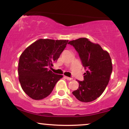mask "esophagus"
<instances>
[{"mask_svg":"<svg viewBox=\"0 0 129 129\" xmlns=\"http://www.w3.org/2000/svg\"><path fill=\"white\" fill-rule=\"evenodd\" d=\"M65 78H66V79H67V80H69V81H70V80H72V79H72V78H69V77H67V76H65Z\"/></svg>","mask_w":129,"mask_h":129,"instance_id":"1","label":"esophagus"}]
</instances>
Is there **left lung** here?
<instances>
[{
	"instance_id": "obj_1",
	"label": "left lung",
	"mask_w": 129,
	"mask_h": 129,
	"mask_svg": "<svg viewBox=\"0 0 129 129\" xmlns=\"http://www.w3.org/2000/svg\"><path fill=\"white\" fill-rule=\"evenodd\" d=\"M79 54L86 72L84 81H79V87L73 91L78 100L88 103L95 100L104 92L110 80L112 62L109 53L98 44L85 38L70 41Z\"/></svg>"
}]
</instances>
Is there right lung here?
Here are the masks:
<instances>
[{"instance_id":"obj_1","label":"right lung","mask_w":129,"mask_h":129,"mask_svg":"<svg viewBox=\"0 0 129 129\" xmlns=\"http://www.w3.org/2000/svg\"><path fill=\"white\" fill-rule=\"evenodd\" d=\"M68 40L40 39L26 48L19 58V80L24 92L35 100L47 97L62 75L53 73L48 67L66 47Z\"/></svg>"}]
</instances>
